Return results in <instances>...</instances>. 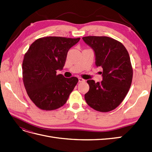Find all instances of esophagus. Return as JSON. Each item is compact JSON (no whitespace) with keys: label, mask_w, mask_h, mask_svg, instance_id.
<instances>
[{"label":"esophagus","mask_w":152,"mask_h":152,"mask_svg":"<svg viewBox=\"0 0 152 152\" xmlns=\"http://www.w3.org/2000/svg\"><path fill=\"white\" fill-rule=\"evenodd\" d=\"M85 82V80L82 79V78H79V82Z\"/></svg>","instance_id":"obj_1"}]
</instances>
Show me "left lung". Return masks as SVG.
I'll return each instance as SVG.
<instances>
[{
    "mask_svg": "<svg viewBox=\"0 0 152 152\" xmlns=\"http://www.w3.org/2000/svg\"><path fill=\"white\" fill-rule=\"evenodd\" d=\"M82 39L94 50L96 65L103 68L102 82L87 81L89 90L85 94L86 102L96 111H112L122 102L131 86L129 54L121 42L108 37L87 36Z\"/></svg>",
    "mask_w": 152,
    "mask_h": 152,
    "instance_id": "1",
    "label": "left lung"
}]
</instances>
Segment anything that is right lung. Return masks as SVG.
Here are the masks:
<instances>
[{
  "label": "right lung",
  "mask_w": 152,
  "mask_h": 152,
  "mask_svg": "<svg viewBox=\"0 0 152 152\" xmlns=\"http://www.w3.org/2000/svg\"><path fill=\"white\" fill-rule=\"evenodd\" d=\"M80 38L45 37L37 39L25 53L23 80L29 98L41 110H53L65 104L79 79L56 74L62 70L68 50Z\"/></svg>",
  "instance_id": "1"
}]
</instances>
